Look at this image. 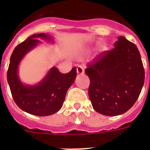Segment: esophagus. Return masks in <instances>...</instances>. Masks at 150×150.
Listing matches in <instances>:
<instances>
[{
    "instance_id": "1",
    "label": "esophagus",
    "mask_w": 150,
    "mask_h": 150,
    "mask_svg": "<svg viewBox=\"0 0 150 150\" xmlns=\"http://www.w3.org/2000/svg\"><path fill=\"white\" fill-rule=\"evenodd\" d=\"M76 71H77V73L79 75H82V74L84 73V68H83L82 66L79 65L77 68H76Z\"/></svg>"
}]
</instances>
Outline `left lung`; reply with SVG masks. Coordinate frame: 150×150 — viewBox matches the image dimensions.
I'll return each instance as SVG.
<instances>
[{"mask_svg": "<svg viewBox=\"0 0 150 150\" xmlns=\"http://www.w3.org/2000/svg\"><path fill=\"white\" fill-rule=\"evenodd\" d=\"M114 46L99 54L85 70L90 80L89 97L93 107L107 116L128 111L139 98L145 81L137 47L124 36Z\"/></svg>", "mask_w": 150, "mask_h": 150, "instance_id": "8db88e82", "label": "left lung"}]
</instances>
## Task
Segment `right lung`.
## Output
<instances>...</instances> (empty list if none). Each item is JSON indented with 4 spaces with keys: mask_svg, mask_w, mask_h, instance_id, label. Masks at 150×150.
Instances as JSON below:
<instances>
[{
    "mask_svg": "<svg viewBox=\"0 0 150 150\" xmlns=\"http://www.w3.org/2000/svg\"><path fill=\"white\" fill-rule=\"evenodd\" d=\"M39 38L50 40L46 34L33 35L19 43L13 50L7 73V79L13 100L19 108L36 116H49L61 109L68 88L76 77V68L63 74L53 68L37 86H24L18 76V66L27 52L38 43Z\"/></svg>",
    "mask_w": 150,
    "mask_h": 150,
    "instance_id": "right-lung-1",
    "label": "right lung"
}]
</instances>
